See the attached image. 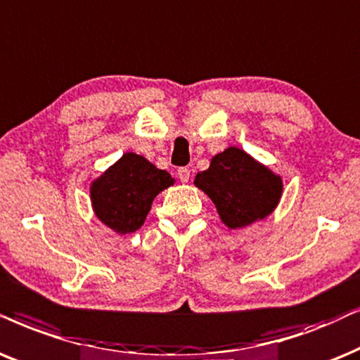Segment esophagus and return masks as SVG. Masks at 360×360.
<instances>
[{"instance_id":"34e87169","label":"esophagus","mask_w":360,"mask_h":360,"mask_svg":"<svg viewBox=\"0 0 360 360\" xmlns=\"http://www.w3.org/2000/svg\"><path fill=\"white\" fill-rule=\"evenodd\" d=\"M190 176H191L190 169H186V167H184V169H179V179L181 184H188Z\"/></svg>"}]
</instances>
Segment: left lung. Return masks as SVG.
Segmentation results:
<instances>
[{
  "mask_svg": "<svg viewBox=\"0 0 360 360\" xmlns=\"http://www.w3.org/2000/svg\"><path fill=\"white\" fill-rule=\"evenodd\" d=\"M193 184L208 195L221 223L230 230L268 218L278 208L284 190L281 175L238 147L217 153Z\"/></svg>",
  "mask_w": 360,
  "mask_h": 360,
  "instance_id": "8db88e82",
  "label": "left lung"
}]
</instances>
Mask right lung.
<instances>
[{"label": "right lung", "mask_w": 360, "mask_h": 360, "mask_svg": "<svg viewBox=\"0 0 360 360\" xmlns=\"http://www.w3.org/2000/svg\"><path fill=\"white\" fill-rule=\"evenodd\" d=\"M174 184L169 172L157 169L146 157L125 152L89 185L92 212L114 233L129 235L143 225L157 195Z\"/></svg>", "instance_id": "obj_1"}]
</instances>
